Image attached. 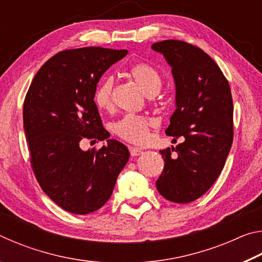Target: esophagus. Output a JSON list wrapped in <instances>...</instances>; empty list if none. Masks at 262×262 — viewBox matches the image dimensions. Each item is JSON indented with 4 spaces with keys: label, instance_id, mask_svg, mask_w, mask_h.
<instances>
[{
    "label": "esophagus",
    "instance_id": "1",
    "mask_svg": "<svg viewBox=\"0 0 262 262\" xmlns=\"http://www.w3.org/2000/svg\"><path fill=\"white\" fill-rule=\"evenodd\" d=\"M129 152L132 156H140L142 154V150L140 148H136V147H129Z\"/></svg>",
    "mask_w": 262,
    "mask_h": 262
}]
</instances>
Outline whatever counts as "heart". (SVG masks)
<instances>
[{
  "mask_svg": "<svg viewBox=\"0 0 262 262\" xmlns=\"http://www.w3.org/2000/svg\"><path fill=\"white\" fill-rule=\"evenodd\" d=\"M132 77L142 91L149 97L156 96L163 85L162 75L151 64L145 62H139L129 69ZM114 95V77L107 75L99 82L96 89L95 101L100 110L110 111L113 107ZM155 126L151 119L143 115L129 114L123 117L115 123L114 133L122 140L134 144H143L148 140L150 129Z\"/></svg>",
  "mask_w": 262,
  "mask_h": 262,
  "instance_id": "obj_1",
  "label": "heart"
}]
</instances>
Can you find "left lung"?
<instances>
[{
    "instance_id": "1",
    "label": "left lung",
    "mask_w": 262,
    "mask_h": 262,
    "mask_svg": "<svg viewBox=\"0 0 262 262\" xmlns=\"http://www.w3.org/2000/svg\"><path fill=\"white\" fill-rule=\"evenodd\" d=\"M151 48L165 57L176 84V111L165 133L185 139L159 151L165 164L156 187L168 201L189 203L214 185L231 149V90L216 62L199 47L164 40Z\"/></svg>"
}]
</instances>
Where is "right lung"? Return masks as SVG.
Here are the masks:
<instances>
[{
	"mask_svg": "<svg viewBox=\"0 0 262 262\" xmlns=\"http://www.w3.org/2000/svg\"><path fill=\"white\" fill-rule=\"evenodd\" d=\"M126 50L83 47L57 53L35 74L23 106L30 162L39 185L66 211L86 215L112 195L129 159L125 144L107 140L84 151V140L108 139L95 103L97 84Z\"/></svg>",
	"mask_w": 262,
	"mask_h": 262,
	"instance_id": "1",
	"label": "right lung"
}]
</instances>
